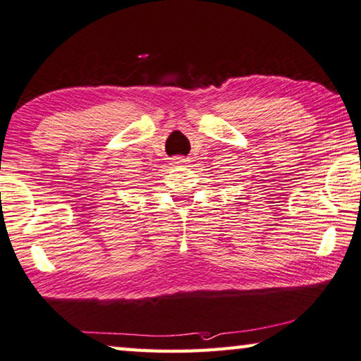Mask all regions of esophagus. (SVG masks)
Segmentation results:
<instances>
[{
  "label": "esophagus",
  "instance_id": "esophagus-1",
  "mask_svg": "<svg viewBox=\"0 0 361 361\" xmlns=\"http://www.w3.org/2000/svg\"><path fill=\"white\" fill-rule=\"evenodd\" d=\"M185 160H184V158H176V161L174 163H184Z\"/></svg>",
  "mask_w": 361,
  "mask_h": 361
}]
</instances>
